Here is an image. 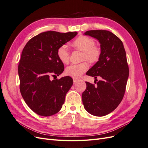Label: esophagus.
Listing matches in <instances>:
<instances>
[{"instance_id":"obj_1","label":"esophagus","mask_w":148,"mask_h":148,"mask_svg":"<svg viewBox=\"0 0 148 148\" xmlns=\"http://www.w3.org/2000/svg\"><path fill=\"white\" fill-rule=\"evenodd\" d=\"M78 82V79H75V78H73V83H74V84H76V83H77Z\"/></svg>"}]
</instances>
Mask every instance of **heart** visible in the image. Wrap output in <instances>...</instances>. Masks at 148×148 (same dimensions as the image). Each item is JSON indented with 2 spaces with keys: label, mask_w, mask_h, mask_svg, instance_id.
<instances>
[{
  "label": "heart",
  "mask_w": 148,
  "mask_h": 148,
  "mask_svg": "<svg viewBox=\"0 0 148 148\" xmlns=\"http://www.w3.org/2000/svg\"><path fill=\"white\" fill-rule=\"evenodd\" d=\"M71 46L83 52L82 60H87L91 63H96L101 56V51L95 46V41L93 39L86 36H79L71 43ZM59 59L64 64H69L70 53L66 45L60 46L57 51ZM89 69L87 62L79 64H73L66 69V74L74 78H78Z\"/></svg>",
  "instance_id": "obj_1"
}]
</instances>
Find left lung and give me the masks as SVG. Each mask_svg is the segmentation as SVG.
I'll use <instances>...</instances> for the list:
<instances>
[{
	"instance_id": "left-lung-1",
	"label": "left lung",
	"mask_w": 148,
	"mask_h": 148,
	"mask_svg": "<svg viewBox=\"0 0 148 148\" xmlns=\"http://www.w3.org/2000/svg\"><path fill=\"white\" fill-rule=\"evenodd\" d=\"M84 34L97 39L101 47L99 60L86 75L102 79L96 86L86 82L83 104L89 114L102 117L117 108L124 96L129 75L126 52L122 41L110 31L90 30Z\"/></svg>"
}]
</instances>
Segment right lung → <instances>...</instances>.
Instances as JSON below:
<instances>
[{
	"label": "right lung",
	"instance_id": "add662e5",
	"mask_svg": "<svg viewBox=\"0 0 148 148\" xmlns=\"http://www.w3.org/2000/svg\"><path fill=\"white\" fill-rule=\"evenodd\" d=\"M77 34L46 31L31 38L23 48L18 67L20 92L36 114L47 117L59 112L62 107L73 79L66 76L51 80L50 77L59 76L64 70L57 57L58 48Z\"/></svg>",
	"mask_w": 148,
	"mask_h": 148
}]
</instances>
